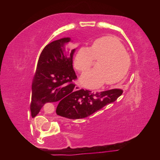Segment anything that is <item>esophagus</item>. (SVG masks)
I'll return each instance as SVG.
<instances>
[{
  "mask_svg": "<svg viewBox=\"0 0 160 160\" xmlns=\"http://www.w3.org/2000/svg\"><path fill=\"white\" fill-rule=\"evenodd\" d=\"M82 88H81V86H79V85H77V86H75V87H74V89L76 91H78V90H80V89H81Z\"/></svg>",
  "mask_w": 160,
  "mask_h": 160,
  "instance_id": "esophagus-1",
  "label": "esophagus"
}]
</instances>
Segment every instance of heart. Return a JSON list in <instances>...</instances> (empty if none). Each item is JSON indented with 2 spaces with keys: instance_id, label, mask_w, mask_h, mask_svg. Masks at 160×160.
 <instances>
[{
  "instance_id": "1",
  "label": "heart",
  "mask_w": 160,
  "mask_h": 160,
  "mask_svg": "<svg viewBox=\"0 0 160 160\" xmlns=\"http://www.w3.org/2000/svg\"><path fill=\"white\" fill-rule=\"evenodd\" d=\"M94 59L98 61L96 68L86 71L80 78V83L87 88L99 87L104 82L106 85L117 83L126 77L130 67V58L124 46L112 37L95 40L91 48L81 47L75 57V68L85 71Z\"/></svg>"
}]
</instances>
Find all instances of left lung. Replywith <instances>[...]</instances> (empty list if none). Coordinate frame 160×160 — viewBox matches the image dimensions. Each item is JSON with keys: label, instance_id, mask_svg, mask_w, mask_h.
<instances>
[{"label": "left lung", "instance_id": "8db88e82", "mask_svg": "<svg viewBox=\"0 0 160 160\" xmlns=\"http://www.w3.org/2000/svg\"><path fill=\"white\" fill-rule=\"evenodd\" d=\"M122 94V90L120 89L95 93L89 90L80 89L75 92L71 98L58 104L56 113L72 120L85 118L107 104L114 102Z\"/></svg>", "mask_w": 160, "mask_h": 160}]
</instances>
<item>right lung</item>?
Returning <instances> with one entry per match:
<instances>
[{"mask_svg": "<svg viewBox=\"0 0 160 160\" xmlns=\"http://www.w3.org/2000/svg\"><path fill=\"white\" fill-rule=\"evenodd\" d=\"M70 38H63L49 43L43 49L38 59L32 81L31 112L36 117L46 103L62 102L73 96L77 79L73 68L75 49H65Z\"/></svg>", "mask_w": 160, "mask_h": 160, "instance_id": "1", "label": "right lung"}]
</instances>
